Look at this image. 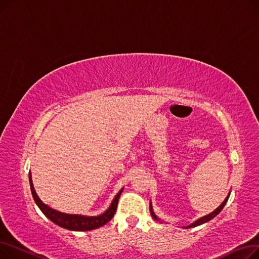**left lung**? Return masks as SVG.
Instances as JSON below:
<instances>
[{
    "mask_svg": "<svg viewBox=\"0 0 259 259\" xmlns=\"http://www.w3.org/2000/svg\"><path fill=\"white\" fill-rule=\"evenodd\" d=\"M230 193L231 192H229V194H228V196L225 198V200L222 202V205L221 206H219V208H216L213 212H211L210 214H207V215H205V216H202V217H200V219H198V220H196L194 223H192L191 225H189V226H187V227H184L185 229H189V228H193V227H197V226H199V225H202V224H205V223H207V222H209V221H211L212 219H214V217L219 214L222 210H223V208L225 207V205L227 203V201H228V199H229V196H230ZM150 213H151V215H152V217H153V220H155V221H157V222H159V223H162L158 217L155 215V213L153 212V207H152V202H151V200H150Z\"/></svg>",
    "mask_w": 259,
    "mask_h": 259,
    "instance_id": "8db88e82",
    "label": "left lung"
}]
</instances>
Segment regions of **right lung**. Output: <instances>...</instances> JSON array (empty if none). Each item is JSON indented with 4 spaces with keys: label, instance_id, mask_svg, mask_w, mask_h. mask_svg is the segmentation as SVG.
Returning <instances> with one entry per match:
<instances>
[{
    "label": "right lung",
    "instance_id": "right-lung-1",
    "mask_svg": "<svg viewBox=\"0 0 259 259\" xmlns=\"http://www.w3.org/2000/svg\"><path fill=\"white\" fill-rule=\"evenodd\" d=\"M29 184H30V190L32 197L36 203V206L39 208V210L43 212V214L50 220L52 223L60 226L61 228L71 230V231H90L93 229H98L104 225H106L108 222H110L112 217L115 214L118 198L122 192L124 188H121L118 193L114 196L113 200L111 201L109 208L102 214L97 216H87L81 214H67L64 212H60L58 210H54L51 207H49L46 203H44L38 195L36 194L33 184H32V178L31 172L29 171Z\"/></svg>",
    "mask_w": 259,
    "mask_h": 259
}]
</instances>
